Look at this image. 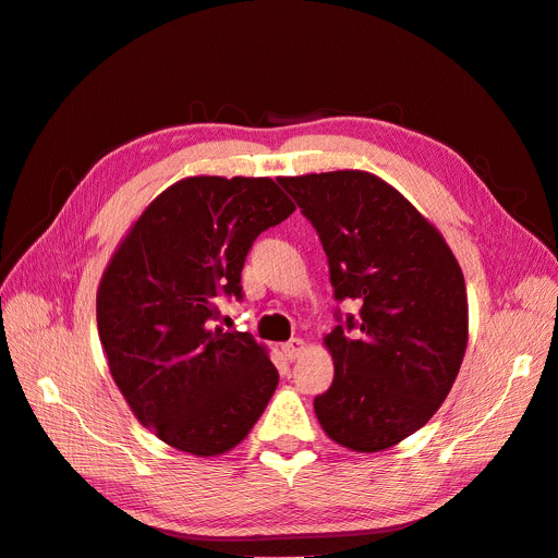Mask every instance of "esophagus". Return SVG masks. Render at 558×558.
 <instances>
[{
    "mask_svg": "<svg viewBox=\"0 0 558 558\" xmlns=\"http://www.w3.org/2000/svg\"><path fill=\"white\" fill-rule=\"evenodd\" d=\"M307 347H305V340H300V337H293V340H289L286 344H281V351H283V356H286V361H295V359H300V353L305 351Z\"/></svg>",
    "mask_w": 558,
    "mask_h": 558,
    "instance_id": "obj_1",
    "label": "esophagus"
}]
</instances>
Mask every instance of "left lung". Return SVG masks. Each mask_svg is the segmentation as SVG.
<instances>
[{
  "instance_id": "8db88e82",
  "label": "left lung",
  "mask_w": 558,
  "mask_h": 558,
  "mask_svg": "<svg viewBox=\"0 0 558 558\" xmlns=\"http://www.w3.org/2000/svg\"><path fill=\"white\" fill-rule=\"evenodd\" d=\"M328 256L337 300H359L324 337L335 379L314 400L332 442L373 453L440 410L468 347V293L442 232L381 177L337 170L279 177Z\"/></svg>"
}]
</instances>
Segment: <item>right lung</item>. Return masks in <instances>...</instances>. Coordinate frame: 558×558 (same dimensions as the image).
Instances as JSON below:
<instances>
[{
	"instance_id": "obj_1",
	"label": "right lung",
	"mask_w": 558,
	"mask_h": 558,
	"mask_svg": "<svg viewBox=\"0 0 558 558\" xmlns=\"http://www.w3.org/2000/svg\"><path fill=\"white\" fill-rule=\"evenodd\" d=\"M295 211L269 177H185L118 242L97 286L109 373L142 426L197 459L238 447L279 384L267 347L211 328L253 240Z\"/></svg>"
}]
</instances>
